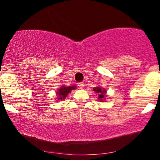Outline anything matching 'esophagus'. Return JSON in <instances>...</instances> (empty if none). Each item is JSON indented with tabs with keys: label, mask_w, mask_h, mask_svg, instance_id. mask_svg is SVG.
I'll use <instances>...</instances> for the list:
<instances>
[{
	"label": "esophagus",
	"mask_w": 160,
	"mask_h": 160,
	"mask_svg": "<svg viewBox=\"0 0 160 160\" xmlns=\"http://www.w3.org/2000/svg\"><path fill=\"white\" fill-rule=\"evenodd\" d=\"M78 86L80 89H82L84 87V83L83 82H79L78 83Z\"/></svg>",
	"instance_id": "34e87169"
}]
</instances>
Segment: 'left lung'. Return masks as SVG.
Returning a JSON list of instances; mask_svg holds the SVG:
<instances>
[{"label": "left lung", "mask_w": 160, "mask_h": 160, "mask_svg": "<svg viewBox=\"0 0 160 160\" xmlns=\"http://www.w3.org/2000/svg\"><path fill=\"white\" fill-rule=\"evenodd\" d=\"M93 90H94L95 92L99 93L98 99L100 101H102V99L104 98V94H105L106 92L105 89H102V88L100 87H95L94 89H93Z\"/></svg>", "instance_id": "1"}]
</instances>
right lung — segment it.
Instances as JSON below:
<instances>
[{
    "mask_svg": "<svg viewBox=\"0 0 160 160\" xmlns=\"http://www.w3.org/2000/svg\"><path fill=\"white\" fill-rule=\"evenodd\" d=\"M75 89V86H69V87H67V86H62V87L60 88V89H58V92H57V95L58 96V100H62V99H65V97L67 96L68 94L71 92V90Z\"/></svg>",
    "mask_w": 160,
    "mask_h": 160,
    "instance_id": "add662e5",
    "label": "right lung"
}]
</instances>
